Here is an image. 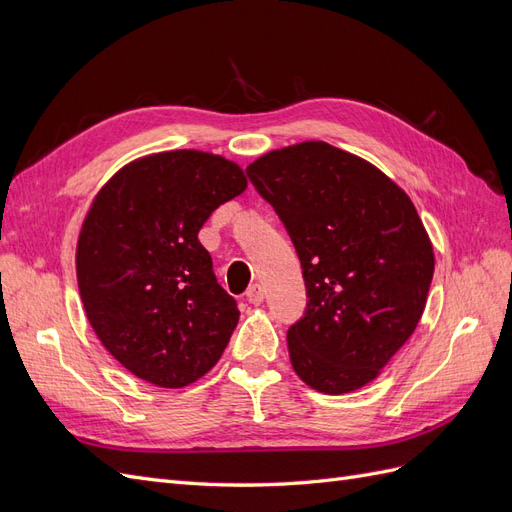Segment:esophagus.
<instances>
[{
    "mask_svg": "<svg viewBox=\"0 0 512 512\" xmlns=\"http://www.w3.org/2000/svg\"><path fill=\"white\" fill-rule=\"evenodd\" d=\"M245 299H247V303L260 305L262 301H265V290H262L260 284H252L250 288H247V292H245Z\"/></svg>",
    "mask_w": 512,
    "mask_h": 512,
    "instance_id": "esophagus-1",
    "label": "esophagus"
}]
</instances>
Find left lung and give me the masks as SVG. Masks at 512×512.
Wrapping results in <instances>:
<instances>
[{
	"label": "left lung",
	"mask_w": 512,
	"mask_h": 512,
	"mask_svg": "<svg viewBox=\"0 0 512 512\" xmlns=\"http://www.w3.org/2000/svg\"><path fill=\"white\" fill-rule=\"evenodd\" d=\"M299 254L305 316L290 363L312 389L344 395L376 380L423 316L433 247L410 196L380 168L322 141L247 166Z\"/></svg>",
	"instance_id": "8db88e82"
}]
</instances>
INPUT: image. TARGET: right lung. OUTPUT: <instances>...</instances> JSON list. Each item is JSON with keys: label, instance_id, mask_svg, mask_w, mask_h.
<instances>
[{"label": "right lung", "instance_id": "1", "mask_svg": "<svg viewBox=\"0 0 512 512\" xmlns=\"http://www.w3.org/2000/svg\"><path fill=\"white\" fill-rule=\"evenodd\" d=\"M245 188L239 164L177 149L126 164L96 194L76 280L91 329L136 378L181 389L220 361L239 309L198 230Z\"/></svg>", "mask_w": 512, "mask_h": 512}]
</instances>
